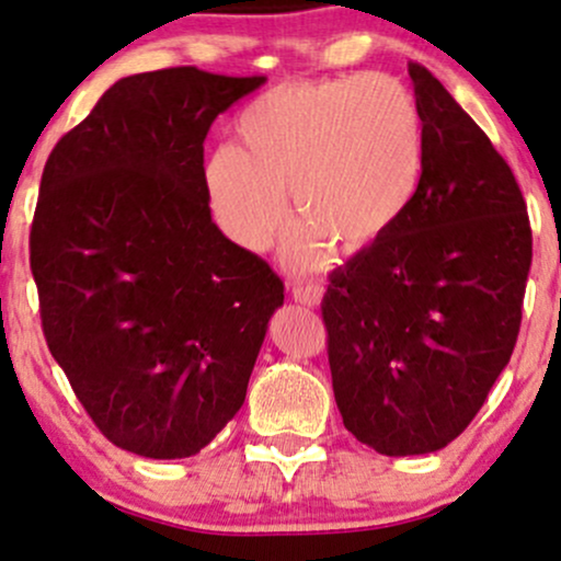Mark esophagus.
<instances>
[{
	"mask_svg": "<svg viewBox=\"0 0 561 561\" xmlns=\"http://www.w3.org/2000/svg\"><path fill=\"white\" fill-rule=\"evenodd\" d=\"M294 299L305 307H318L323 299V288L320 286H294Z\"/></svg>",
	"mask_w": 561,
	"mask_h": 561,
	"instance_id": "1",
	"label": "esophagus"
}]
</instances>
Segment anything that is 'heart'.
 <instances>
[{
    "label": "heart",
    "mask_w": 561,
    "mask_h": 561,
    "mask_svg": "<svg viewBox=\"0 0 561 561\" xmlns=\"http://www.w3.org/2000/svg\"><path fill=\"white\" fill-rule=\"evenodd\" d=\"M238 145L204 167L211 209L241 247L260 251L286 222V193L305 225L294 262L312 264L325 243L360 254L383 241L416 201L424 174V116L392 77L288 81L238 118Z\"/></svg>",
    "instance_id": "heart-1"
}]
</instances>
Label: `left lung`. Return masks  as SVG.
I'll list each match as a JSON object with an SVG mask.
<instances>
[{"label": "left lung", "mask_w": 561, "mask_h": 561, "mask_svg": "<svg viewBox=\"0 0 561 561\" xmlns=\"http://www.w3.org/2000/svg\"><path fill=\"white\" fill-rule=\"evenodd\" d=\"M424 116L416 201L325 291L333 398L381 456L453 443L512 357L533 230L512 167L450 92L408 62Z\"/></svg>", "instance_id": "1"}]
</instances>
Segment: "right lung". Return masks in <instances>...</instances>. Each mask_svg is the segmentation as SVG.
Here are the masks:
<instances>
[{"label": "right lung", "instance_id": "1", "mask_svg": "<svg viewBox=\"0 0 561 561\" xmlns=\"http://www.w3.org/2000/svg\"><path fill=\"white\" fill-rule=\"evenodd\" d=\"M262 84L196 66L118 79L44 163L31 222L42 331L122 450L196 456L247 400L283 280L211 222L204 140Z\"/></svg>", "mask_w": 561, "mask_h": 561}]
</instances>
